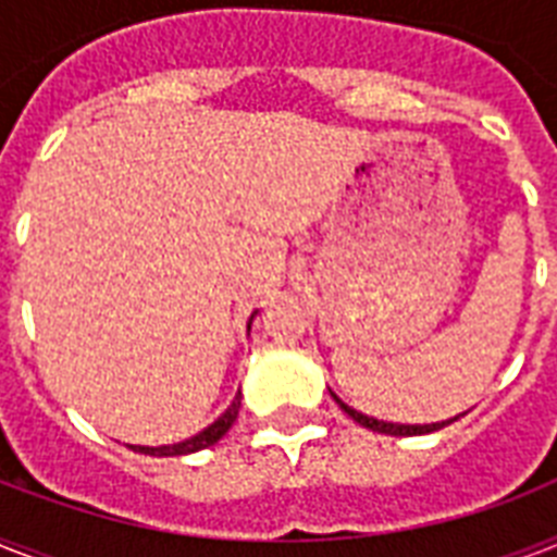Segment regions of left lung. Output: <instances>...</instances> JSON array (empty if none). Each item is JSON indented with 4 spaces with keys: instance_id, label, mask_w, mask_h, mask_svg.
<instances>
[{
    "instance_id": "obj_1",
    "label": "left lung",
    "mask_w": 557,
    "mask_h": 557,
    "mask_svg": "<svg viewBox=\"0 0 557 557\" xmlns=\"http://www.w3.org/2000/svg\"><path fill=\"white\" fill-rule=\"evenodd\" d=\"M332 398L338 401V407L344 410V413L349 416V419H356L361 428H367V431H375V433H387V436H422V433H433V431H442L445 424L457 422L459 416H454V419H445V422H431V424H398V422H384V419H372V416L367 413H358V410H352L349 405H344L335 393H332Z\"/></svg>"
}]
</instances>
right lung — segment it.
Segmentation results:
<instances>
[{"label": "right lung", "instance_id": "obj_1", "mask_svg": "<svg viewBox=\"0 0 557 557\" xmlns=\"http://www.w3.org/2000/svg\"><path fill=\"white\" fill-rule=\"evenodd\" d=\"M253 314H251V321H253ZM251 321H248V330H251ZM239 405H243V393H236L234 401L227 405V410L219 416L216 422L208 424L205 431H199L196 436H190V440L173 442V445H159V448H152V445H129V448L138 450V454H150V457H187V454L205 450L210 448V445H216V442L231 431V424H234L236 416H239Z\"/></svg>", "mask_w": 557, "mask_h": 557}]
</instances>
